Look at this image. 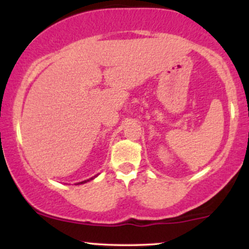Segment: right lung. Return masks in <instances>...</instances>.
Instances as JSON below:
<instances>
[{
  "instance_id": "add662e5",
  "label": "right lung",
  "mask_w": 249,
  "mask_h": 249,
  "mask_svg": "<svg viewBox=\"0 0 249 249\" xmlns=\"http://www.w3.org/2000/svg\"><path fill=\"white\" fill-rule=\"evenodd\" d=\"M96 177V176H95ZM93 178H90V179H88V180H84V181H81V182H78V184L77 185H81V184H85V182H88V181H90V180H92Z\"/></svg>"
}]
</instances>
